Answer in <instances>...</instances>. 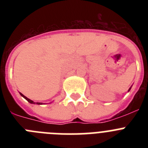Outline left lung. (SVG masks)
<instances>
[{
	"instance_id": "1",
	"label": "left lung",
	"mask_w": 148,
	"mask_h": 148,
	"mask_svg": "<svg viewBox=\"0 0 148 148\" xmlns=\"http://www.w3.org/2000/svg\"><path fill=\"white\" fill-rule=\"evenodd\" d=\"M130 89H131V87H130V88L129 89V90H128V91H130Z\"/></svg>"
}]
</instances>
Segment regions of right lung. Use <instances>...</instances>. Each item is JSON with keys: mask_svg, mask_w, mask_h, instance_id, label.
Instances as JSON below:
<instances>
[{"mask_svg": "<svg viewBox=\"0 0 148 148\" xmlns=\"http://www.w3.org/2000/svg\"><path fill=\"white\" fill-rule=\"evenodd\" d=\"M20 94H21V96H23V98H24V99H26V100L27 101H29V102L30 103V104H42V103H40V102H34L33 101H32V100H30L29 99H28V98L27 97H26L25 95H23V94L22 93H21L20 92Z\"/></svg>", "mask_w": 148, "mask_h": 148, "instance_id": "1", "label": "right lung"}]
</instances>
